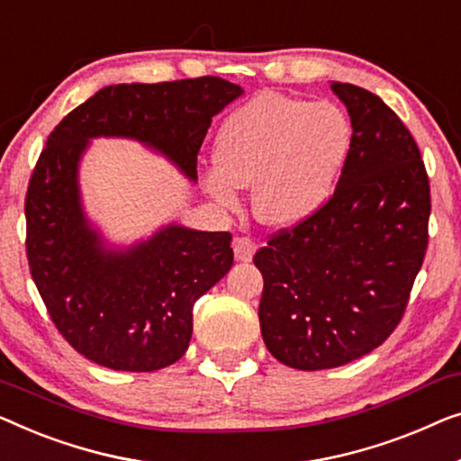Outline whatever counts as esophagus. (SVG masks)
Returning <instances> with one entry per match:
<instances>
[{
	"label": "esophagus",
	"instance_id": "1",
	"mask_svg": "<svg viewBox=\"0 0 461 461\" xmlns=\"http://www.w3.org/2000/svg\"><path fill=\"white\" fill-rule=\"evenodd\" d=\"M255 250H257V244L252 242L250 238L240 236L233 240V255H236L238 261H242V263L250 261L252 255H255Z\"/></svg>",
	"mask_w": 461,
	"mask_h": 461
}]
</instances>
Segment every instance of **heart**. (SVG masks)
I'll return each mask as SVG.
<instances>
[{
    "label": "heart",
    "instance_id": "b5f03b06",
    "mask_svg": "<svg viewBox=\"0 0 461 461\" xmlns=\"http://www.w3.org/2000/svg\"><path fill=\"white\" fill-rule=\"evenodd\" d=\"M351 146V125L328 102L261 94L238 108L217 135L219 203L233 204V187L255 185V211L263 221L293 225L326 203Z\"/></svg>",
    "mask_w": 461,
    "mask_h": 461
}]
</instances>
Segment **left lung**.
Segmentation results:
<instances>
[{"label":"left lung","mask_w":461,"mask_h":461,"mask_svg":"<svg viewBox=\"0 0 461 461\" xmlns=\"http://www.w3.org/2000/svg\"><path fill=\"white\" fill-rule=\"evenodd\" d=\"M351 146L330 198L255 252L265 347L304 372L378 348L403 320L428 249L430 179L403 121L378 95L332 83Z\"/></svg>","instance_id":"1"}]
</instances>
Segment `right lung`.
Wrapping results in <instances>:
<instances>
[{"label": "right lung", "instance_id": "obj_1", "mask_svg": "<svg viewBox=\"0 0 461 461\" xmlns=\"http://www.w3.org/2000/svg\"><path fill=\"white\" fill-rule=\"evenodd\" d=\"M242 89L221 77L100 89L48 135L24 217L31 277L64 340L98 366L154 372L184 357L194 303L233 265L230 231L171 225L127 252H104L87 228L77 163L95 135H127L198 177V152L219 110Z\"/></svg>", "mask_w": 461, "mask_h": 461}]
</instances>
